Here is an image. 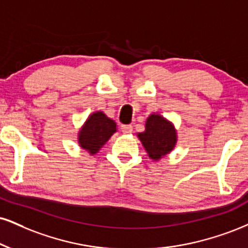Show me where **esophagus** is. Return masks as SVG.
Listing matches in <instances>:
<instances>
[{"instance_id":"1","label":"esophagus","mask_w":248,"mask_h":248,"mask_svg":"<svg viewBox=\"0 0 248 248\" xmlns=\"http://www.w3.org/2000/svg\"><path fill=\"white\" fill-rule=\"evenodd\" d=\"M120 129L124 134H130L133 132V126L132 124H121Z\"/></svg>"}]
</instances>
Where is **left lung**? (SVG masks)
I'll use <instances>...</instances> for the list:
<instances>
[{
	"label": "left lung",
	"instance_id": "1",
	"mask_svg": "<svg viewBox=\"0 0 248 248\" xmlns=\"http://www.w3.org/2000/svg\"><path fill=\"white\" fill-rule=\"evenodd\" d=\"M143 147L148 151L151 159H159L174 148L177 136L174 128L160 115L153 114L148 118L145 130L140 133Z\"/></svg>",
	"mask_w": 248,
	"mask_h": 248
}]
</instances>
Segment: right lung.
<instances>
[{
    "instance_id": "right-lung-1",
    "label": "right lung",
    "mask_w": 248,
    "mask_h": 248,
    "mask_svg": "<svg viewBox=\"0 0 248 248\" xmlns=\"http://www.w3.org/2000/svg\"><path fill=\"white\" fill-rule=\"evenodd\" d=\"M115 132V122L103 112H95L90 115L79 132L78 142L80 147L89 150V153L95 154Z\"/></svg>"
}]
</instances>
